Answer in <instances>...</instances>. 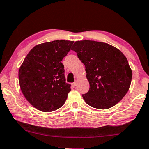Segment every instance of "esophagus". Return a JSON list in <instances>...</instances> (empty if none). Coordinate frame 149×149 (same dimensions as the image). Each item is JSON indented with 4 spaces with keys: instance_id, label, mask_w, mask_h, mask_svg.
I'll return each mask as SVG.
<instances>
[{
    "instance_id": "obj_1",
    "label": "esophagus",
    "mask_w": 149,
    "mask_h": 149,
    "mask_svg": "<svg viewBox=\"0 0 149 149\" xmlns=\"http://www.w3.org/2000/svg\"><path fill=\"white\" fill-rule=\"evenodd\" d=\"M77 84V81H75V82H74V83L72 84V85H73V86H76Z\"/></svg>"
}]
</instances>
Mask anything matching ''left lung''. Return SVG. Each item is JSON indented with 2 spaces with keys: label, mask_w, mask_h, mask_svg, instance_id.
<instances>
[{
  "label": "left lung",
  "mask_w": 149,
  "mask_h": 149,
  "mask_svg": "<svg viewBox=\"0 0 149 149\" xmlns=\"http://www.w3.org/2000/svg\"><path fill=\"white\" fill-rule=\"evenodd\" d=\"M72 50L86 66L89 90L82 95L87 105L107 109L119 102L128 91L132 70L119 49L107 43L76 41Z\"/></svg>",
  "instance_id": "left-lung-1"
}]
</instances>
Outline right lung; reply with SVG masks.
Wrapping results in <instances>:
<instances>
[{"label":"right lung","instance_id":"add662e5","mask_svg":"<svg viewBox=\"0 0 149 149\" xmlns=\"http://www.w3.org/2000/svg\"><path fill=\"white\" fill-rule=\"evenodd\" d=\"M73 41L54 40L36 45L19 68L20 87L25 98L37 109L50 112L64 104L71 85L65 82L61 62Z\"/></svg>","mask_w":149,"mask_h":149}]
</instances>
